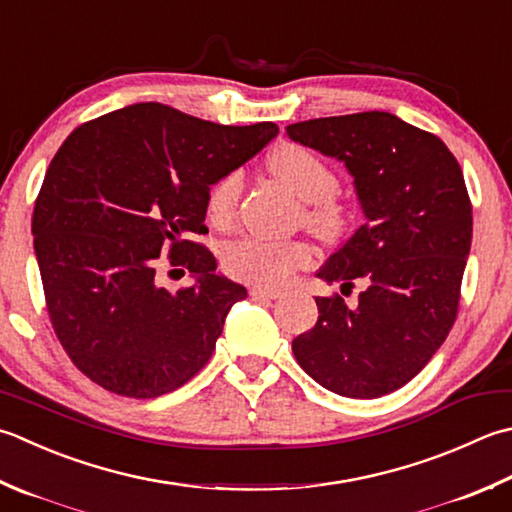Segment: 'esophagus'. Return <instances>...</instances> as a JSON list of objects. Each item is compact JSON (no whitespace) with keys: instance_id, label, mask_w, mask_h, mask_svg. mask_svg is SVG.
Returning <instances> with one entry per match:
<instances>
[{"instance_id":"1","label":"esophagus","mask_w":512,"mask_h":512,"mask_svg":"<svg viewBox=\"0 0 512 512\" xmlns=\"http://www.w3.org/2000/svg\"><path fill=\"white\" fill-rule=\"evenodd\" d=\"M279 295V290L277 288H266V286H253L250 288V297L253 299H277Z\"/></svg>"}]
</instances>
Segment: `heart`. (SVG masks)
I'll use <instances>...</instances> for the list:
<instances>
[{"instance_id":"obj_1","label":"heart","mask_w":512,"mask_h":512,"mask_svg":"<svg viewBox=\"0 0 512 512\" xmlns=\"http://www.w3.org/2000/svg\"><path fill=\"white\" fill-rule=\"evenodd\" d=\"M270 175L304 199V226L326 244L339 242L350 224L353 210L337 195L339 177L335 168L315 150L302 144L282 142L266 157ZM244 177L230 170L208 188L206 215L215 226H228L237 215ZM222 264L228 275L250 284H282L297 268L310 264V248L304 242H268V239L244 237L230 242L222 250Z\"/></svg>"}]
</instances>
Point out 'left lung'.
Returning a JSON list of instances; mask_svg holds the SVG:
<instances>
[{"label": "left lung", "mask_w": 512, "mask_h": 512, "mask_svg": "<svg viewBox=\"0 0 512 512\" xmlns=\"http://www.w3.org/2000/svg\"><path fill=\"white\" fill-rule=\"evenodd\" d=\"M290 139L344 162L366 222L317 277L353 288L315 297L317 324L293 339L297 364L337 395L375 399L408 384L453 328L473 239V206L437 135L368 113L290 124Z\"/></svg>", "instance_id": "left-lung-1"}]
</instances>
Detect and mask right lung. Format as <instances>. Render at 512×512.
<instances>
[{"label": "right lung", "mask_w": 512, "mask_h": 512, "mask_svg": "<svg viewBox=\"0 0 512 512\" xmlns=\"http://www.w3.org/2000/svg\"><path fill=\"white\" fill-rule=\"evenodd\" d=\"M277 133L146 102L90 119L59 146L30 226L50 324L90 382L153 399L206 366L246 288L215 275L193 237L208 233V188ZM164 267L196 282L170 294Z\"/></svg>", "instance_id": "obj_1"}]
</instances>
